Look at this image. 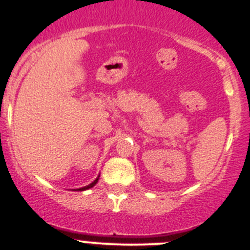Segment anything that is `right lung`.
I'll return each instance as SVG.
<instances>
[{
    "instance_id": "1",
    "label": "right lung",
    "mask_w": 250,
    "mask_h": 250,
    "mask_svg": "<svg viewBox=\"0 0 250 250\" xmlns=\"http://www.w3.org/2000/svg\"><path fill=\"white\" fill-rule=\"evenodd\" d=\"M98 179H99V178H97V179H95V180L93 181L92 184H89V185H88V186H84V188H78V191H83V190H87V188H93V186H94L95 184L98 183Z\"/></svg>"
}]
</instances>
